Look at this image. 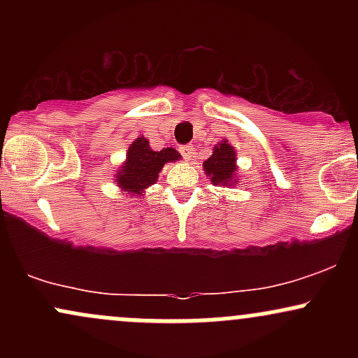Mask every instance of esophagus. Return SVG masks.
Listing matches in <instances>:
<instances>
[{
    "label": "esophagus",
    "mask_w": 358,
    "mask_h": 358,
    "mask_svg": "<svg viewBox=\"0 0 358 358\" xmlns=\"http://www.w3.org/2000/svg\"><path fill=\"white\" fill-rule=\"evenodd\" d=\"M180 151H182V156H183L185 162H190L193 153H195V148H193L192 145H187V146L180 148Z\"/></svg>",
    "instance_id": "1"
}]
</instances>
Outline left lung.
Segmentation results:
<instances>
[{
	"label": "left lung",
	"instance_id": "8db88e82",
	"mask_svg": "<svg viewBox=\"0 0 358 358\" xmlns=\"http://www.w3.org/2000/svg\"><path fill=\"white\" fill-rule=\"evenodd\" d=\"M237 153L229 139H220L213 146L210 158L203 162L205 175L215 187H237L241 176H237Z\"/></svg>",
	"mask_w": 358,
	"mask_h": 358
}]
</instances>
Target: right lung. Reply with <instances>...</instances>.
I'll list each match as a JSON object with an SVG mask.
<instances>
[{"label": "right lung", "instance_id": "1", "mask_svg": "<svg viewBox=\"0 0 358 358\" xmlns=\"http://www.w3.org/2000/svg\"><path fill=\"white\" fill-rule=\"evenodd\" d=\"M180 158L182 155L173 148L153 151L145 136L136 138L127 148L124 163L114 173V182L122 193H127V196L143 199L148 188L156 183L163 166L166 163L178 162Z\"/></svg>", "mask_w": 358, "mask_h": 358}]
</instances>
